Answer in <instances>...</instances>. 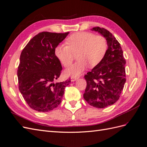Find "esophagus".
Here are the masks:
<instances>
[{"mask_svg":"<svg viewBox=\"0 0 147 147\" xmlns=\"http://www.w3.org/2000/svg\"><path fill=\"white\" fill-rule=\"evenodd\" d=\"M78 78H79L78 77H71V82H75L76 80H77Z\"/></svg>","mask_w":147,"mask_h":147,"instance_id":"34e87169","label":"esophagus"}]
</instances>
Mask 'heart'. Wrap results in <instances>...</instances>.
Here are the masks:
<instances>
[{"instance_id": "obj_1", "label": "heart", "mask_w": 147, "mask_h": 147, "mask_svg": "<svg viewBox=\"0 0 147 147\" xmlns=\"http://www.w3.org/2000/svg\"><path fill=\"white\" fill-rule=\"evenodd\" d=\"M67 45L60 44L54 50L56 57L65 67L72 62L74 55L78 53V61L65 69L67 75L79 76L89 65L97 66L104 58L107 51L106 39L101 35L82 32L71 35L66 40Z\"/></svg>"}]
</instances>
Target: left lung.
<instances>
[{
    "label": "left lung",
    "instance_id": "1",
    "mask_svg": "<svg viewBox=\"0 0 147 147\" xmlns=\"http://www.w3.org/2000/svg\"><path fill=\"white\" fill-rule=\"evenodd\" d=\"M91 30L105 38L108 49L102 61L84 76L87 87L84 98L91 106L103 109L120 98L126 82V61L120 44L109 31L99 27Z\"/></svg>",
    "mask_w": 147,
    "mask_h": 147
}]
</instances>
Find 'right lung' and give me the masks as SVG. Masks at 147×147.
<instances>
[{"mask_svg":"<svg viewBox=\"0 0 147 147\" xmlns=\"http://www.w3.org/2000/svg\"><path fill=\"white\" fill-rule=\"evenodd\" d=\"M69 33L42 32L28 42L20 54L17 70L19 90L28 106L37 112L55 109L70 83V79L54 82L62 70L54 50Z\"/></svg>","mask_w":147,"mask_h":147,"instance_id":"1","label":"right lung"}]
</instances>
